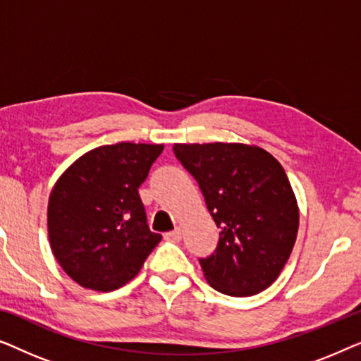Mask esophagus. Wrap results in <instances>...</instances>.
I'll use <instances>...</instances> for the list:
<instances>
[{"instance_id": "1", "label": "esophagus", "mask_w": 361, "mask_h": 361, "mask_svg": "<svg viewBox=\"0 0 361 361\" xmlns=\"http://www.w3.org/2000/svg\"><path fill=\"white\" fill-rule=\"evenodd\" d=\"M180 238H182V231H180V228H176V230H172V231H167V233L164 235V240H167V241H180Z\"/></svg>"}]
</instances>
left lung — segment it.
Here are the masks:
<instances>
[{
    "mask_svg": "<svg viewBox=\"0 0 361 361\" xmlns=\"http://www.w3.org/2000/svg\"><path fill=\"white\" fill-rule=\"evenodd\" d=\"M174 154L199 182L220 228L216 250L200 259L207 283L235 298L269 288L299 230V205L283 166L243 142L174 145Z\"/></svg>",
    "mask_w": 361,
    "mask_h": 361,
    "instance_id": "8db88e82",
    "label": "left lung"
}]
</instances>
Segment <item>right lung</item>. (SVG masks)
Returning <instances> with one entry per match:
<instances>
[{
    "label": "right lung",
    "instance_id": "1",
    "mask_svg": "<svg viewBox=\"0 0 361 361\" xmlns=\"http://www.w3.org/2000/svg\"><path fill=\"white\" fill-rule=\"evenodd\" d=\"M164 146L118 142L85 152L54 184L47 233L59 264L82 288L110 293L135 278L162 236L137 189Z\"/></svg>",
    "mask_w": 361,
    "mask_h": 361
}]
</instances>
